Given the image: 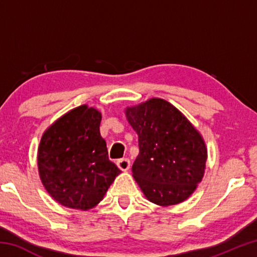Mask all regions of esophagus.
<instances>
[{
    "label": "esophagus",
    "mask_w": 257,
    "mask_h": 257,
    "mask_svg": "<svg viewBox=\"0 0 257 257\" xmlns=\"http://www.w3.org/2000/svg\"><path fill=\"white\" fill-rule=\"evenodd\" d=\"M116 165L121 171H127L130 168V161L128 159H121L116 162Z\"/></svg>",
    "instance_id": "1"
}]
</instances>
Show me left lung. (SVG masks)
<instances>
[{
    "mask_svg": "<svg viewBox=\"0 0 257 257\" xmlns=\"http://www.w3.org/2000/svg\"><path fill=\"white\" fill-rule=\"evenodd\" d=\"M124 113L138 135L133 177L147 201L160 206L186 201L206 169L201 133L175 105L159 97L127 106Z\"/></svg>",
    "mask_w": 257,
    "mask_h": 257,
    "instance_id": "obj_1",
    "label": "left lung"
}]
</instances>
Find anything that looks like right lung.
I'll list each match as a JSON object with an SVG mask.
<instances>
[{"instance_id": "add662e5", "label": "right lung", "mask_w": 257, "mask_h": 257, "mask_svg": "<svg viewBox=\"0 0 257 257\" xmlns=\"http://www.w3.org/2000/svg\"><path fill=\"white\" fill-rule=\"evenodd\" d=\"M101 120V112L84 104L60 116L43 134L38 175L50 196L62 206L90 210L121 173L108 160Z\"/></svg>"}]
</instances>
